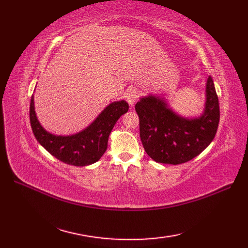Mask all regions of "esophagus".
Listing matches in <instances>:
<instances>
[{"mask_svg": "<svg viewBox=\"0 0 248 248\" xmlns=\"http://www.w3.org/2000/svg\"><path fill=\"white\" fill-rule=\"evenodd\" d=\"M139 97L140 92L136 88H131L127 92V93H125V99H127V101L130 105H133L136 100L139 99Z\"/></svg>", "mask_w": 248, "mask_h": 248, "instance_id": "obj_1", "label": "esophagus"}]
</instances>
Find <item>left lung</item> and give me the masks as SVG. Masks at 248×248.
I'll list each match as a JSON object with an SVG mask.
<instances>
[{"label": "left lung", "instance_id": "obj_1", "mask_svg": "<svg viewBox=\"0 0 248 248\" xmlns=\"http://www.w3.org/2000/svg\"><path fill=\"white\" fill-rule=\"evenodd\" d=\"M204 113L196 119L176 115L161 99L149 96L135 104L140 135L152 160L178 165L194 159L207 148L217 134L219 103L211 77L207 81Z\"/></svg>", "mask_w": 248, "mask_h": 248}]
</instances>
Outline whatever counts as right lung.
Returning a JSON list of instances; mask_svg holds the SVG:
<instances>
[{
    "mask_svg": "<svg viewBox=\"0 0 248 248\" xmlns=\"http://www.w3.org/2000/svg\"><path fill=\"white\" fill-rule=\"evenodd\" d=\"M128 109L129 105L125 101L113 102L82 132L71 136H56L46 132L37 120L31 96L30 121L36 140L57 160L73 166H86L96 163L103 155L108 148L110 131Z\"/></svg>",
    "mask_w": 248,
    "mask_h": 248,
    "instance_id": "obj_1",
    "label": "right lung"
}]
</instances>
